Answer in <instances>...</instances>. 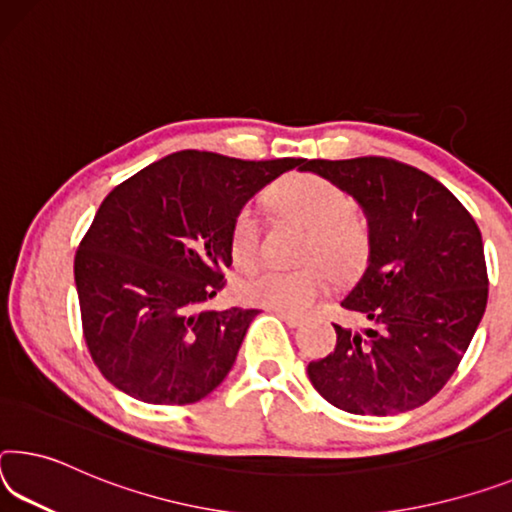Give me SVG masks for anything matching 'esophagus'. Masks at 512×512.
<instances>
[{
	"instance_id": "34e87169",
	"label": "esophagus",
	"mask_w": 512,
	"mask_h": 512,
	"mask_svg": "<svg viewBox=\"0 0 512 512\" xmlns=\"http://www.w3.org/2000/svg\"><path fill=\"white\" fill-rule=\"evenodd\" d=\"M275 314H278L289 328H298L300 323H303V316H298V314H291V312H285V310H275Z\"/></svg>"
}]
</instances>
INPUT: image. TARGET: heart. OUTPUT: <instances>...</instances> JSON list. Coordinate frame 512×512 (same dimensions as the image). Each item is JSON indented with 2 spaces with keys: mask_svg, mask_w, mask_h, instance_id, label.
Wrapping results in <instances>:
<instances>
[{
  "mask_svg": "<svg viewBox=\"0 0 512 512\" xmlns=\"http://www.w3.org/2000/svg\"><path fill=\"white\" fill-rule=\"evenodd\" d=\"M275 212L307 230L305 259H319L326 269L346 278L360 269L369 253V227L353 212L346 193L319 175H289L269 193ZM230 253L239 266H250L259 255V218L250 205L241 207L230 225ZM328 278L319 266L298 271H250L239 280V298L271 310L303 312L326 291Z\"/></svg>",
  "mask_w": 512,
  "mask_h": 512,
  "instance_id": "heart-1",
  "label": "heart"
}]
</instances>
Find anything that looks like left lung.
Listing matches in <instances>:
<instances>
[{
    "label": "left lung",
    "mask_w": 512,
    "mask_h": 512,
    "mask_svg": "<svg viewBox=\"0 0 512 512\" xmlns=\"http://www.w3.org/2000/svg\"><path fill=\"white\" fill-rule=\"evenodd\" d=\"M303 170L348 193L369 225L367 266L342 298L362 328L335 326V351L307 376L353 415L415 410L453 376L483 319L481 230L444 184L394 159H312Z\"/></svg>",
    "instance_id": "left-lung-1"
}]
</instances>
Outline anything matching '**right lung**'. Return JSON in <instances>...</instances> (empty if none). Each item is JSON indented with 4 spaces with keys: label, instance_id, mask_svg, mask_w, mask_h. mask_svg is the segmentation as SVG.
<instances>
[{
    "label": "right lung",
    "instance_id": "obj_1",
    "mask_svg": "<svg viewBox=\"0 0 512 512\" xmlns=\"http://www.w3.org/2000/svg\"><path fill=\"white\" fill-rule=\"evenodd\" d=\"M307 159L241 161L184 150L118 184L75 257L88 351L132 399L186 405L230 373L259 310H200L232 264L230 225L246 202Z\"/></svg>",
    "mask_w": 512,
    "mask_h": 512
}]
</instances>
